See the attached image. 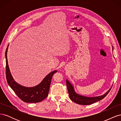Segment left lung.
I'll use <instances>...</instances> for the list:
<instances>
[{
	"label": "left lung",
	"mask_w": 121,
	"mask_h": 121,
	"mask_svg": "<svg viewBox=\"0 0 121 121\" xmlns=\"http://www.w3.org/2000/svg\"><path fill=\"white\" fill-rule=\"evenodd\" d=\"M113 49V47H112ZM66 84L68 91L69 92V98L73 101H74L75 103L81 104V105H89L94 104V102H96L99 100H100L104 98L108 94L110 91L111 88L108 92L105 93L103 95L97 97H88L86 96H83L80 95L78 94H77L75 92L74 88H73L72 84L69 83L67 80Z\"/></svg>",
	"instance_id": "obj_1"
}]
</instances>
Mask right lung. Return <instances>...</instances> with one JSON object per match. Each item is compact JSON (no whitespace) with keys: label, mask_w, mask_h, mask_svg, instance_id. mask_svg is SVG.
I'll list each match as a JSON object with an SVG mask.
<instances>
[{"label":"right lung","mask_w":121,"mask_h":121,"mask_svg":"<svg viewBox=\"0 0 121 121\" xmlns=\"http://www.w3.org/2000/svg\"><path fill=\"white\" fill-rule=\"evenodd\" d=\"M8 49V46L5 52V74L7 82L9 86L17 95L24 102L27 103H37L43 100L48 96L52 76L57 71L56 70L50 73L39 85L35 87H26L21 86L14 81L10 74L7 59Z\"/></svg>","instance_id":"add662e5"}]
</instances>
